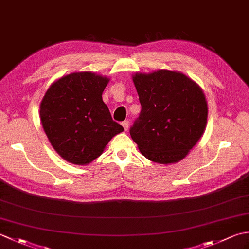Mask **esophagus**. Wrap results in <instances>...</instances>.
I'll return each mask as SVG.
<instances>
[{
	"label": "esophagus",
	"mask_w": 249,
	"mask_h": 249,
	"mask_svg": "<svg viewBox=\"0 0 249 249\" xmlns=\"http://www.w3.org/2000/svg\"><path fill=\"white\" fill-rule=\"evenodd\" d=\"M122 125H123V127H124L125 130H128V128H129V122L127 120L124 121V122H122Z\"/></svg>",
	"instance_id": "obj_1"
}]
</instances>
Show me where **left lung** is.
Masks as SVG:
<instances>
[{
	"mask_svg": "<svg viewBox=\"0 0 249 249\" xmlns=\"http://www.w3.org/2000/svg\"><path fill=\"white\" fill-rule=\"evenodd\" d=\"M133 80L141 112L129 133L142 155L165 165L183 160L206 125L202 89L183 73L167 70L136 73Z\"/></svg>",
	"mask_w": 249,
	"mask_h": 249,
	"instance_id": "8db88e82",
	"label": "left lung"
}]
</instances>
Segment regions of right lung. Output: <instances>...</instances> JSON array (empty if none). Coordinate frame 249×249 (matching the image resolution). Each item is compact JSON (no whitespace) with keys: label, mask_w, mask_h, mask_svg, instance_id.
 <instances>
[{"label":"right lung","mask_w":249,"mask_h":249,"mask_svg":"<svg viewBox=\"0 0 249 249\" xmlns=\"http://www.w3.org/2000/svg\"><path fill=\"white\" fill-rule=\"evenodd\" d=\"M108 81L93 72H73L46 92L40 120L50 143L65 160L87 165L102 155L112 137L124 130L103 102Z\"/></svg>","instance_id":"add662e5"}]
</instances>
